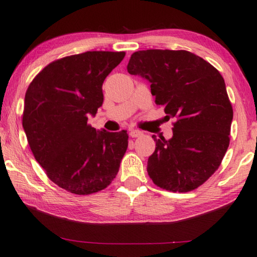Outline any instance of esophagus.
Instances as JSON below:
<instances>
[{
	"mask_svg": "<svg viewBox=\"0 0 257 257\" xmlns=\"http://www.w3.org/2000/svg\"><path fill=\"white\" fill-rule=\"evenodd\" d=\"M129 135H130V137H133V138H136V137L142 136L143 133L141 132V130H137V129H132V130H130Z\"/></svg>",
	"mask_w": 257,
	"mask_h": 257,
	"instance_id": "obj_1",
	"label": "esophagus"
}]
</instances>
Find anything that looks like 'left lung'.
<instances>
[{"instance_id": "obj_1", "label": "left lung", "mask_w": 257, "mask_h": 257, "mask_svg": "<svg viewBox=\"0 0 257 257\" xmlns=\"http://www.w3.org/2000/svg\"><path fill=\"white\" fill-rule=\"evenodd\" d=\"M127 69L151 83L166 119H176L169 141L153 136L149 177L172 192L199 188L218 170L229 146L232 106L221 74L193 53L169 49L136 51Z\"/></svg>"}]
</instances>
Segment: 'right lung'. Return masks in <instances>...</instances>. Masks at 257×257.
<instances>
[{
	"mask_svg": "<svg viewBox=\"0 0 257 257\" xmlns=\"http://www.w3.org/2000/svg\"><path fill=\"white\" fill-rule=\"evenodd\" d=\"M124 51H86L47 65L28 86L22 125L36 161L59 188L78 195L105 189L128 147L125 130L87 123L103 103L102 84Z\"/></svg>",
	"mask_w": 257,
	"mask_h": 257,
	"instance_id": "right-lung-1",
	"label": "right lung"
}]
</instances>
